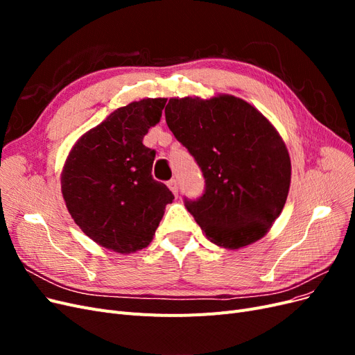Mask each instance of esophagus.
Instances as JSON below:
<instances>
[{"instance_id":"1","label":"esophagus","mask_w":355,"mask_h":355,"mask_svg":"<svg viewBox=\"0 0 355 355\" xmlns=\"http://www.w3.org/2000/svg\"><path fill=\"white\" fill-rule=\"evenodd\" d=\"M167 187L170 188V191L173 192L175 196H178V191H179V184H178V179H170L168 182H167Z\"/></svg>"}]
</instances>
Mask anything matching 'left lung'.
I'll return each instance as SVG.
<instances>
[{"instance_id":"obj_1","label":"left lung","mask_w":355,"mask_h":355,"mask_svg":"<svg viewBox=\"0 0 355 355\" xmlns=\"http://www.w3.org/2000/svg\"><path fill=\"white\" fill-rule=\"evenodd\" d=\"M166 123L202 173L201 197L184 202L207 239L228 249L262 239L284 207L292 175L272 124L234 96L170 99Z\"/></svg>"}]
</instances>
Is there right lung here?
<instances>
[{"mask_svg": "<svg viewBox=\"0 0 355 355\" xmlns=\"http://www.w3.org/2000/svg\"><path fill=\"white\" fill-rule=\"evenodd\" d=\"M166 102L144 99L115 110L75 144L63 167L62 194L72 219L106 249H144L175 198L153 178L155 151L144 145Z\"/></svg>", "mask_w": 355, "mask_h": 355, "instance_id": "obj_1", "label": "right lung"}]
</instances>
